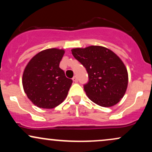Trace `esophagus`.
<instances>
[{
  "instance_id": "34e87169",
  "label": "esophagus",
  "mask_w": 152,
  "mask_h": 152,
  "mask_svg": "<svg viewBox=\"0 0 152 152\" xmlns=\"http://www.w3.org/2000/svg\"><path fill=\"white\" fill-rule=\"evenodd\" d=\"M73 81H74V82H75V83H77L78 82V78H77V76H74V77H73Z\"/></svg>"
}]
</instances>
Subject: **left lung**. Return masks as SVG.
Returning a JSON list of instances; mask_svg holds the SVG:
<instances>
[{
	"mask_svg": "<svg viewBox=\"0 0 152 152\" xmlns=\"http://www.w3.org/2000/svg\"><path fill=\"white\" fill-rule=\"evenodd\" d=\"M71 51L88 73V81L83 88L90 100L104 107L117 104L128 85V73L119 57L99 46L74 48Z\"/></svg>",
	"mask_w": 152,
	"mask_h": 152,
	"instance_id": "1",
	"label": "left lung"
}]
</instances>
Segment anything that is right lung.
<instances>
[{
	"instance_id": "1",
	"label": "right lung",
	"mask_w": 152,
	"mask_h": 152,
	"mask_svg": "<svg viewBox=\"0 0 152 152\" xmlns=\"http://www.w3.org/2000/svg\"><path fill=\"white\" fill-rule=\"evenodd\" d=\"M64 50L49 48L34 56L23 74V86L34 105L53 109L64 102L73 81L59 67Z\"/></svg>"
}]
</instances>
